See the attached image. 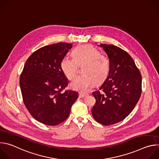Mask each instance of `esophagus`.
<instances>
[{
  "instance_id": "34e87169",
  "label": "esophagus",
  "mask_w": 159,
  "mask_h": 159,
  "mask_svg": "<svg viewBox=\"0 0 159 159\" xmlns=\"http://www.w3.org/2000/svg\"><path fill=\"white\" fill-rule=\"evenodd\" d=\"M87 94H84V93H79V98H84V97H85Z\"/></svg>"
}]
</instances>
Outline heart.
<instances>
[{
    "mask_svg": "<svg viewBox=\"0 0 159 159\" xmlns=\"http://www.w3.org/2000/svg\"><path fill=\"white\" fill-rule=\"evenodd\" d=\"M82 65L83 74L76 77L70 87L81 93H86L94 84L102 82L110 70L108 57L90 44L79 45L72 51V57H65L60 62L61 70L68 79H74L78 72V65Z\"/></svg>",
    "mask_w": 159,
    "mask_h": 159,
    "instance_id": "heart-1",
    "label": "heart"
}]
</instances>
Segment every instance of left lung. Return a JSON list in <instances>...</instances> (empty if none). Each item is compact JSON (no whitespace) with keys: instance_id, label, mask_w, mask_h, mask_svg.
<instances>
[{"instance_id":"1","label":"left lung","mask_w":159,"mask_h":159,"mask_svg":"<svg viewBox=\"0 0 159 159\" xmlns=\"http://www.w3.org/2000/svg\"><path fill=\"white\" fill-rule=\"evenodd\" d=\"M110 61L107 77L99 90L93 93L96 104L92 115L99 123L108 126L126 118L142 93V75L132 57L113 44H101Z\"/></svg>"}]
</instances>
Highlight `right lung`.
<instances>
[{"label": "right lung", "mask_w": 159, "mask_h": 159, "mask_svg": "<svg viewBox=\"0 0 159 159\" xmlns=\"http://www.w3.org/2000/svg\"><path fill=\"white\" fill-rule=\"evenodd\" d=\"M72 47L68 43H58L35 51L26 60L19 84L24 104L38 121L55 126L70 115L78 98L77 92L63 90L69 82L63 74L60 62Z\"/></svg>", "instance_id": "add662e5"}]
</instances>
